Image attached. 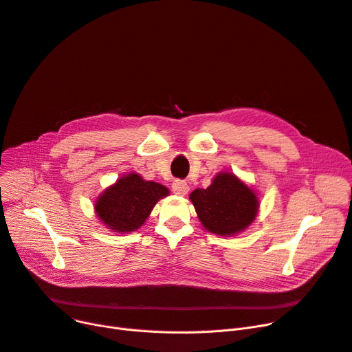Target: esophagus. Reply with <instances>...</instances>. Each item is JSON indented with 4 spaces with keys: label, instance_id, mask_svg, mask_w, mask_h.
<instances>
[{
    "label": "esophagus",
    "instance_id": "34e87169",
    "mask_svg": "<svg viewBox=\"0 0 352 352\" xmlns=\"http://www.w3.org/2000/svg\"><path fill=\"white\" fill-rule=\"evenodd\" d=\"M172 190L177 196H185L189 192V185H188L186 182H183V180H175L172 183Z\"/></svg>",
    "mask_w": 352,
    "mask_h": 352
}]
</instances>
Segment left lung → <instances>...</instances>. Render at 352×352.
<instances>
[{
  "label": "left lung",
  "instance_id": "left-lung-1",
  "mask_svg": "<svg viewBox=\"0 0 352 352\" xmlns=\"http://www.w3.org/2000/svg\"><path fill=\"white\" fill-rule=\"evenodd\" d=\"M202 226L219 236H235L256 219V192L232 172H219L206 189L189 196Z\"/></svg>",
  "mask_w": 352,
  "mask_h": 352
}]
</instances>
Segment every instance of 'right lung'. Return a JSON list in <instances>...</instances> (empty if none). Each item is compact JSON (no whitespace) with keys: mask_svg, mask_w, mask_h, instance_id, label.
Wrapping results in <instances>:
<instances>
[{"mask_svg":"<svg viewBox=\"0 0 352 352\" xmlns=\"http://www.w3.org/2000/svg\"><path fill=\"white\" fill-rule=\"evenodd\" d=\"M167 195L169 189L160 183L144 180L139 173H129L97 196L94 212L111 232H135L144 225L155 205Z\"/></svg>","mask_w":352,"mask_h":352,"instance_id":"obj_1","label":"right lung"}]
</instances>
